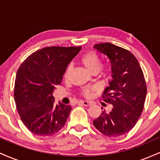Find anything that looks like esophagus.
<instances>
[{
	"instance_id": "1",
	"label": "esophagus",
	"mask_w": 160,
	"mask_h": 160,
	"mask_svg": "<svg viewBox=\"0 0 160 160\" xmlns=\"http://www.w3.org/2000/svg\"><path fill=\"white\" fill-rule=\"evenodd\" d=\"M80 103H81L82 105L84 106H90L92 105V103L90 102H87V101H81L80 102Z\"/></svg>"
}]
</instances>
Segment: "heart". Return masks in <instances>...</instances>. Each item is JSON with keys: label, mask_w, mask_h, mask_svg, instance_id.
Returning <instances> with one entry per match:
<instances>
[{"label": "heart", "mask_w": 160, "mask_h": 160, "mask_svg": "<svg viewBox=\"0 0 160 160\" xmlns=\"http://www.w3.org/2000/svg\"><path fill=\"white\" fill-rule=\"evenodd\" d=\"M80 62L86 68V69L88 71H89V72H91L92 74L95 72H98L99 70L101 69V67H102V62H101L100 58L94 52H88L82 55L81 58H80ZM71 70H72V65L69 64L65 68V70L63 74V78L65 80H68ZM110 70L109 68H107L104 70L102 74L104 76H108ZM95 90V87H89V86L84 87L80 90V95L85 97V98H89V97H91L92 92Z\"/></svg>", "instance_id": "heart-1"}]
</instances>
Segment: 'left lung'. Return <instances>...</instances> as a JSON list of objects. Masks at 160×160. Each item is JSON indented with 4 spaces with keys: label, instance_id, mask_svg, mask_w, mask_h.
<instances>
[{
    "label": "left lung",
    "instance_id": "1",
    "mask_svg": "<svg viewBox=\"0 0 160 160\" xmlns=\"http://www.w3.org/2000/svg\"><path fill=\"white\" fill-rule=\"evenodd\" d=\"M94 48L111 62L113 79L102 98L113 108L109 113L102 112L93 124L104 135L120 136L132 129L144 109L147 95L144 74L137 58L127 49L111 43L95 44Z\"/></svg>",
    "mask_w": 160,
    "mask_h": 160
}]
</instances>
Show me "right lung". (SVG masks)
Segmentation results:
<instances>
[{
	"label": "right lung",
	"instance_id": "obj_1",
	"mask_svg": "<svg viewBox=\"0 0 160 160\" xmlns=\"http://www.w3.org/2000/svg\"><path fill=\"white\" fill-rule=\"evenodd\" d=\"M81 47H49L31 54L16 73L14 99L22 121L38 136H51L65 125L70 105H55L52 93Z\"/></svg>",
	"mask_w": 160,
	"mask_h": 160
}]
</instances>
